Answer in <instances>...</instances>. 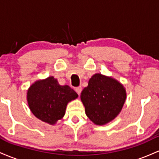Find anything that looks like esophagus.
<instances>
[{"label":"esophagus","instance_id":"esophagus-1","mask_svg":"<svg viewBox=\"0 0 159 159\" xmlns=\"http://www.w3.org/2000/svg\"><path fill=\"white\" fill-rule=\"evenodd\" d=\"M75 91H76V93H78V95H80V94H81V91H82V87H76V88H75Z\"/></svg>","mask_w":159,"mask_h":159}]
</instances>
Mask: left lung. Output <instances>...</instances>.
Masks as SVG:
<instances>
[{
  "label": "left lung",
  "mask_w": 159,
  "mask_h": 159,
  "mask_svg": "<svg viewBox=\"0 0 159 159\" xmlns=\"http://www.w3.org/2000/svg\"><path fill=\"white\" fill-rule=\"evenodd\" d=\"M126 99L125 87L117 80L100 73L93 75L82 90L81 100L87 117L103 125L117 116Z\"/></svg>",
  "instance_id": "8db88e82"
}]
</instances>
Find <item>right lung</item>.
<instances>
[{"mask_svg":"<svg viewBox=\"0 0 159 159\" xmlns=\"http://www.w3.org/2000/svg\"><path fill=\"white\" fill-rule=\"evenodd\" d=\"M78 95L68 85H60L53 76L37 80L29 87L27 101L33 114L49 125L63 117L67 104Z\"/></svg>","mask_w":159,"mask_h":159,"instance_id":"obj_1","label":"right lung"}]
</instances>
